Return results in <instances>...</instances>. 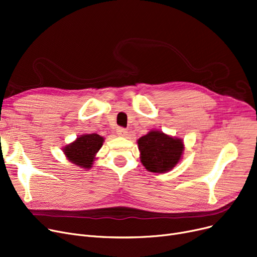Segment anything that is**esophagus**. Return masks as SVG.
<instances>
[{"label": "esophagus", "instance_id": "obj_1", "mask_svg": "<svg viewBox=\"0 0 257 257\" xmlns=\"http://www.w3.org/2000/svg\"><path fill=\"white\" fill-rule=\"evenodd\" d=\"M116 133H117V136L118 137H126V136H128V130L127 129H125V128H121V127H118L117 129H116Z\"/></svg>", "mask_w": 257, "mask_h": 257}]
</instances>
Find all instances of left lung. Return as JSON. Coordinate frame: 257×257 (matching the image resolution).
I'll return each instance as SVG.
<instances>
[{
  "label": "left lung",
  "mask_w": 257,
  "mask_h": 257,
  "mask_svg": "<svg viewBox=\"0 0 257 257\" xmlns=\"http://www.w3.org/2000/svg\"><path fill=\"white\" fill-rule=\"evenodd\" d=\"M140 159L150 172L165 173L172 170L182 160L184 143L159 130H151L138 140Z\"/></svg>",
  "instance_id": "obj_1"
}]
</instances>
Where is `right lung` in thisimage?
I'll use <instances>...</instances> for the list:
<instances>
[{
    "label": "right lung",
    "instance_id": "obj_1",
    "mask_svg": "<svg viewBox=\"0 0 257 257\" xmlns=\"http://www.w3.org/2000/svg\"><path fill=\"white\" fill-rule=\"evenodd\" d=\"M104 138L96 133L83 135L63 149L66 158L72 164L90 169L95 160V154L102 148Z\"/></svg>",
    "mask_w": 257,
    "mask_h": 257
}]
</instances>
